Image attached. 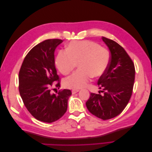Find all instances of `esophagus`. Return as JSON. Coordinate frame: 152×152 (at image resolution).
Wrapping results in <instances>:
<instances>
[{
	"instance_id": "obj_1",
	"label": "esophagus",
	"mask_w": 152,
	"mask_h": 152,
	"mask_svg": "<svg viewBox=\"0 0 152 152\" xmlns=\"http://www.w3.org/2000/svg\"><path fill=\"white\" fill-rule=\"evenodd\" d=\"M79 89H72V94H74L77 93V92H79Z\"/></svg>"
}]
</instances>
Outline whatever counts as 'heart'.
I'll use <instances>...</instances> for the list:
<instances>
[{
    "label": "heart",
    "instance_id": "1",
    "mask_svg": "<svg viewBox=\"0 0 152 152\" xmlns=\"http://www.w3.org/2000/svg\"><path fill=\"white\" fill-rule=\"evenodd\" d=\"M110 61L108 50L90 40L72 41L66 50H60L56 58V65L63 75L71 73L78 63L79 70L64 82L69 88L80 89L86 86L92 77L102 76L107 71Z\"/></svg>",
    "mask_w": 152,
    "mask_h": 152
}]
</instances>
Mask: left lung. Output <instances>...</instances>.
<instances>
[{"label": "left lung", "instance_id": "1", "mask_svg": "<svg viewBox=\"0 0 152 152\" xmlns=\"http://www.w3.org/2000/svg\"><path fill=\"white\" fill-rule=\"evenodd\" d=\"M102 39L110 51L109 66L98 81L103 94L91 93L86 104L94 116L108 120L122 113L129 102L134 86L135 67L121 45L104 37Z\"/></svg>", "mask_w": 152, "mask_h": 152}]
</instances>
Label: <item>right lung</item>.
Wrapping results in <instances>:
<instances>
[{
	"instance_id": "right-lung-1",
	"label": "right lung",
	"mask_w": 152,
	"mask_h": 152,
	"mask_svg": "<svg viewBox=\"0 0 152 152\" xmlns=\"http://www.w3.org/2000/svg\"><path fill=\"white\" fill-rule=\"evenodd\" d=\"M61 39H48L26 54L19 72V91L25 107L37 120L51 123L63 116L72 92L59 90L53 93V86L60 87L54 63V50Z\"/></svg>"
}]
</instances>
